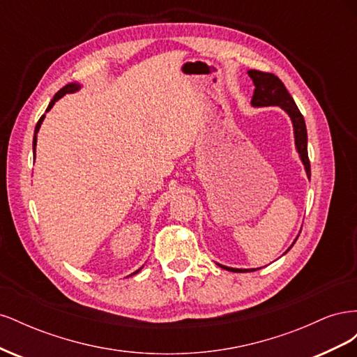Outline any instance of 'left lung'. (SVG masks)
<instances>
[{"instance_id": "left-lung-1", "label": "left lung", "mask_w": 357, "mask_h": 357, "mask_svg": "<svg viewBox=\"0 0 357 357\" xmlns=\"http://www.w3.org/2000/svg\"><path fill=\"white\" fill-rule=\"evenodd\" d=\"M248 75L255 83V93H253V100L252 104L255 107H265V105H280L282 109L290 116L291 122H294V131H295V143L298 153L301 155L302 162H304L305 169H307V176H311V169H310V159H308V152H307V128H305V121L304 116L301 114L299 109L296 107L291 95L287 92L286 86L283 82L280 80L277 75L273 73H264V71H257V70H250L248 71ZM222 268L228 269V271L232 273H244L248 271V269H234L223 266Z\"/></svg>"}]
</instances>
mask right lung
<instances>
[{"label":"right lung","mask_w":357,"mask_h":357,"mask_svg":"<svg viewBox=\"0 0 357 357\" xmlns=\"http://www.w3.org/2000/svg\"><path fill=\"white\" fill-rule=\"evenodd\" d=\"M77 89H79V84H67V86H63V88H62L61 91H58V92H56V95L53 96V100L50 101V104H49V107H47V110H46V112H49V110L52 109V107H53V104H55V102H56L59 98H62L63 95H66V93H71V92L77 91ZM43 119H45V114H43V116L40 117V121L37 122V126H36V135H34V142H32V146H34V149H36V144H37V132H38V129H40V126H41ZM139 269H142V268H139ZM139 269H138V271H139ZM138 271H135L134 274H137Z\"/></svg>","instance_id":"1"}]
</instances>
